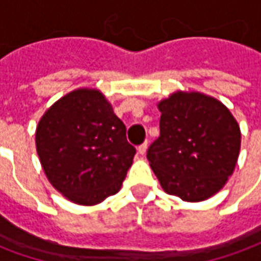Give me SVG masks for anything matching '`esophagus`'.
<instances>
[{
	"label": "esophagus",
	"instance_id": "obj_1",
	"mask_svg": "<svg viewBox=\"0 0 261 261\" xmlns=\"http://www.w3.org/2000/svg\"><path fill=\"white\" fill-rule=\"evenodd\" d=\"M147 148H148V142L145 141L144 144H141L140 147L137 148V151H138V153H140V155H145V152H147Z\"/></svg>",
	"mask_w": 261,
	"mask_h": 261
}]
</instances>
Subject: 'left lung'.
I'll list each match as a JSON object with an SVG mask.
<instances>
[{"label":"left lung","instance_id":"8db88e82","mask_svg":"<svg viewBox=\"0 0 261 261\" xmlns=\"http://www.w3.org/2000/svg\"><path fill=\"white\" fill-rule=\"evenodd\" d=\"M156 106L161 136L147 158L164 192L187 202L217 194L241 151V127L229 109L196 91H176Z\"/></svg>","mask_w":261,"mask_h":261}]
</instances>
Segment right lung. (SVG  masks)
Segmentation results:
<instances>
[{"label": "right lung", "mask_w": 261, "mask_h": 261, "mask_svg": "<svg viewBox=\"0 0 261 261\" xmlns=\"http://www.w3.org/2000/svg\"><path fill=\"white\" fill-rule=\"evenodd\" d=\"M36 151L51 186L80 205L119 192L136 155L112 103L93 88L74 89L44 112Z\"/></svg>", "instance_id": "obj_1"}]
</instances>
